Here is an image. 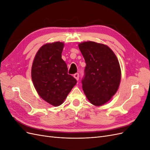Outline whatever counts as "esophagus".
Returning <instances> with one entry per match:
<instances>
[{"label":"esophagus","mask_w":150,"mask_h":150,"mask_svg":"<svg viewBox=\"0 0 150 150\" xmlns=\"http://www.w3.org/2000/svg\"><path fill=\"white\" fill-rule=\"evenodd\" d=\"M73 76H74V78L77 80V81H78V79H79V74L78 73H76V74H74V75H73Z\"/></svg>","instance_id":"esophagus-1"}]
</instances>
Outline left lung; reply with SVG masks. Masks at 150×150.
Here are the masks:
<instances>
[{
    "label": "left lung",
    "mask_w": 150,
    "mask_h": 150,
    "mask_svg": "<svg viewBox=\"0 0 150 150\" xmlns=\"http://www.w3.org/2000/svg\"><path fill=\"white\" fill-rule=\"evenodd\" d=\"M78 46L86 64L82 80L83 91L92 104L102 106L118 89L121 77L119 61L105 44L87 41Z\"/></svg>",
    "instance_id": "1"
}]
</instances>
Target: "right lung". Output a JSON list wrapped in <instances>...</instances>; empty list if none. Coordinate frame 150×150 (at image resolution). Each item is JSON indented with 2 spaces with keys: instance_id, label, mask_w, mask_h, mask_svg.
<instances>
[{
  "instance_id": "1",
  "label": "right lung",
  "mask_w": 150,
  "mask_h": 150,
  "mask_svg": "<svg viewBox=\"0 0 150 150\" xmlns=\"http://www.w3.org/2000/svg\"><path fill=\"white\" fill-rule=\"evenodd\" d=\"M64 44L54 42L43 45L36 53L31 78L40 97L54 106H60L77 81L67 74L66 63L61 56Z\"/></svg>"
}]
</instances>
